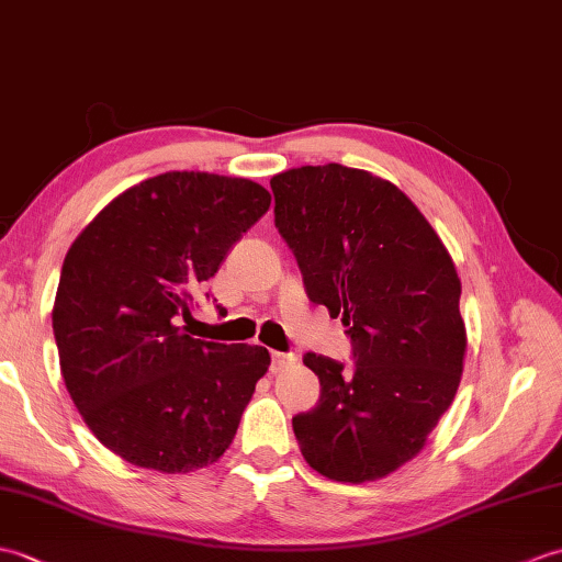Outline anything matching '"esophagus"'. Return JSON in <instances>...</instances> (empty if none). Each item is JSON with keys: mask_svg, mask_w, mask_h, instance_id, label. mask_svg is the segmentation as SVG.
<instances>
[{"mask_svg": "<svg viewBox=\"0 0 562 562\" xmlns=\"http://www.w3.org/2000/svg\"><path fill=\"white\" fill-rule=\"evenodd\" d=\"M270 357H272V364H270L272 372H280V369L296 362V355L294 352H278V350H274Z\"/></svg>", "mask_w": 562, "mask_h": 562, "instance_id": "esophagus-1", "label": "esophagus"}]
</instances>
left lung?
Wrapping results in <instances>:
<instances>
[{"instance_id":"1","label":"left lung","mask_w":562,"mask_h":562,"mask_svg":"<svg viewBox=\"0 0 562 562\" xmlns=\"http://www.w3.org/2000/svg\"><path fill=\"white\" fill-rule=\"evenodd\" d=\"M274 226L314 304L348 326L352 364L306 352L316 408L292 417L314 471L384 479L425 447L457 396L465 328L445 244L401 190L340 164L270 178Z\"/></svg>"}]
</instances>
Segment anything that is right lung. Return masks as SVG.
<instances>
[{
  "mask_svg": "<svg viewBox=\"0 0 562 562\" xmlns=\"http://www.w3.org/2000/svg\"><path fill=\"white\" fill-rule=\"evenodd\" d=\"M268 207L248 178L169 171L117 195L67 250L59 367L83 423L121 459L188 473L229 449L270 355L186 336L178 318Z\"/></svg>",
  "mask_w": 562,
  "mask_h": 562,
  "instance_id": "1",
  "label": "right lung"
}]
</instances>
